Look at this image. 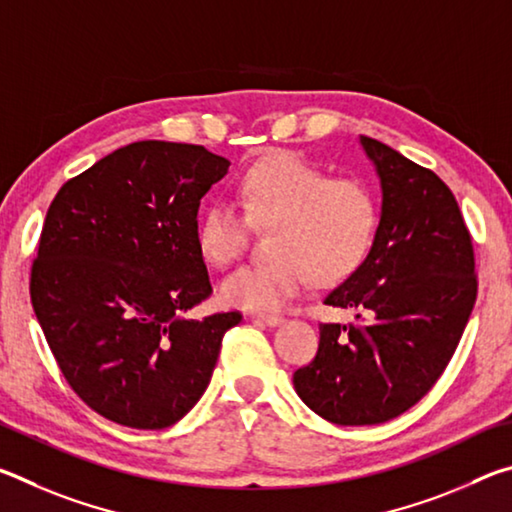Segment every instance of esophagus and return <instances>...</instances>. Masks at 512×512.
<instances>
[{
  "label": "esophagus",
  "instance_id": "1",
  "mask_svg": "<svg viewBox=\"0 0 512 512\" xmlns=\"http://www.w3.org/2000/svg\"><path fill=\"white\" fill-rule=\"evenodd\" d=\"M253 318L257 320V323H264L268 327H275V325H282L284 323V318L282 316H275V314H255Z\"/></svg>",
  "mask_w": 512,
  "mask_h": 512
}]
</instances>
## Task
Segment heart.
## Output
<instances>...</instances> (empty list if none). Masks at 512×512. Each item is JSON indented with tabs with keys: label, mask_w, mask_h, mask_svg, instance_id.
<instances>
[{
	"label": "heart",
	"mask_w": 512,
	"mask_h": 512,
	"mask_svg": "<svg viewBox=\"0 0 512 512\" xmlns=\"http://www.w3.org/2000/svg\"><path fill=\"white\" fill-rule=\"evenodd\" d=\"M239 210L228 201L207 207L196 246L207 264L225 268L246 246L249 221L266 232L262 262L237 268L221 284L230 307L280 309L307 287H334L366 264L379 232V201L352 178H332L298 153L259 158L239 178Z\"/></svg>",
	"instance_id": "1"
}]
</instances>
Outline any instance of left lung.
<instances>
[{
    "label": "left lung",
    "instance_id": "obj_1",
    "mask_svg": "<svg viewBox=\"0 0 512 512\" xmlns=\"http://www.w3.org/2000/svg\"><path fill=\"white\" fill-rule=\"evenodd\" d=\"M381 183L372 253L325 305L357 325L323 323L314 361L293 372L300 400L343 427L393 420L443 375L476 300L474 248L458 203L431 169L361 135Z\"/></svg>",
    "mask_w": 512,
    "mask_h": 512
}]
</instances>
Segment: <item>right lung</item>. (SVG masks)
Listing matches in <instances>:
<instances>
[{
  "label": "right lung",
  "instance_id": "obj_1",
  "mask_svg": "<svg viewBox=\"0 0 512 512\" xmlns=\"http://www.w3.org/2000/svg\"><path fill=\"white\" fill-rule=\"evenodd\" d=\"M230 162L144 140L60 187L31 266V305L67 384L103 418L176 424L201 400L239 311L189 309L212 284L196 246L201 198Z\"/></svg>",
  "mask_w": 512,
  "mask_h": 512
}]
</instances>
